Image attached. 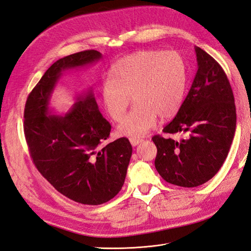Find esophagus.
I'll use <instances>...</instances> for the list:
<instances>
[{"label":"esophagus","mask_w":251,"mask_h":251,"mask_svg":"<svg viewBox=\"0 0 251 251\" xmlns=\"http://www.w3.org/2000/svg\"><path fill=\"white\" fill-rule=\"evenodd\" d=\"M142 141V139H139V138H130V142L133 147H136L138 146V144Z\"/></svg>","instance_id":"esophagus-1"}]
</instances>
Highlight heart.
Returning a JSON list of instances; mask_svg holds the SVG:
<instances>
[{"label": "heart", "mask_w": 251, "mask_h": 251, "mask_svg": "<svg viewBox=\"0 0 251 251\" xmlns=\"http://www.w3.org/2000/svg\"><path fill=\"white\" fill-rule=\"evenodd\" d=\"M186 69L176 52L140 51L119 59L102 80L100 98L110 118L119 121L126 114L131 96L135 107L117 130L120 135L138 138L147 135L161 118L179 112L184 100Z\"/></svg>", "instance_id": "obj_1"}]
</instances>
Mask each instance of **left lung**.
<instances>
[{
	"label": "left lung",
	"instance_id": "obj_1",
	"mask_svg": "<svg viewBox=\"0 0 251 251\" xmlns=\"http://www.w3.org/2000/svg\"><path fill=\"white\" fill-rule=\"evenodd\" d=\"M198 70L179 112L164 133H187L179 142L155 135V168L171 184L196 187L210 180L228 155L237 113L231 86L222 67L199 47Z\"/></svg>",
	"mask_w": 251,
	"mask_h": 251
}]
</instances>
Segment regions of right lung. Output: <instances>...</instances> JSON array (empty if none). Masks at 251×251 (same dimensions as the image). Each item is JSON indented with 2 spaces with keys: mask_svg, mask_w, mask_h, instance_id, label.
<instances>
[{
  "mask_svg": "<svg viewBox=\"0 0 251 251\" xmlns=\"http://www.w3.org/2000/svg\"><path fill=\"white\" fill-rule=\"evenodd\" d=\"M100 58V52L85 50L58 59L30 92L24 111L25 138L36 169L57 192L87 205L105 203L120 192L132 146L126 137L102 146L112 126L91 90L65 116L49 115L48 104L63 71Z\"/></svg>",
  "mask_w": 251,
  "mask_h": 251,
  "instance_id": "1",
  "label": "right lung"
}]
</instances>
